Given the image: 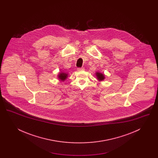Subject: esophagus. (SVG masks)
Listing matches in <instances>:
<instances>
[{
  "instance_id": "34e87169",
  "label": "esophagus",
  "mask_w": 158,
  "mask_h": 158,
  "mask_svg": "<svg viewBox=\"0 0 158 158\" xmlns=\"http://www.w3.org/2000/svg\"><path fill=\"white\" fill-rule=\"evenodd\" d=\"M83 70H84L83 68H77V70L78 71H82Z\"/></svg>"
}]
</instances>
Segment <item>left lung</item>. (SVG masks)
<instances>
[{"label": "left lung", "instance_id": "1", "mask_svg": "<svg viewBox=\"0 0 158 158\" xmlns=\"http://www.w3.org/2000/svg\"><path fill=\"white\" fill-rule=\"evenodd\" d=\"M96 76H97V79H98L99 81H102V80H104V78H105L104 75L103 74L101 73H96Z\"/></svg>", "mask_w": 158, "mask_h": 158}]
</instances>
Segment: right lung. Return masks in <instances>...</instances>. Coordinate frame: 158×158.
<instances>
[{"label": "right lung", "mask_w": 158, "mask_h": 158, "mask_svg": "<svg viewBox=\"0 0 158 158\" xmlns=\"http://www.w3.org/2000/svg\"><path fill=\"white\" fill-rule=\"evenodd\" d=\"M68 77V74L66 73H61L59 75V78L61 81H64Z\"/></svg>", "instance_id": "obj_1"}]
</instances>
